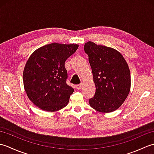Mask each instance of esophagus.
<instances>
[{"mask_svg":"<svg viewBox=\"0 0 154 154\" xmlns=\"http://www.w3.org/2000/svg\"><path fill=\"white\" fill-rule=\"evenodd\" d=\"M81 88H82V84H79V85H76V89L77 90H80Z\"/></svg>","mask_w":154,"mask_h":154,"instance_id":"esophagus-1","label":"esophagus"}]
</instances>
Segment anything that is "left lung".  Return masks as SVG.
<instances>
[{"instance_id":"8db88e82","label":"left lung","mask_w":154,"mask_h":154,"mask_svg":"<svg viewBox=\"0 0 154 154\" xmlns=\"http://www.w3.org/2000/svg\"><path fill=\"white\" fill-rule=\"evenodd\" d=\"M92 69L96 92L90 106L100 112L116 110L126 100L130 89V72L122 55L117 50L88 42L84 45Z\"/></svg>"}]
</instances>
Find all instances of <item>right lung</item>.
Here are the masks:
<instances>
[{
	"mask_svg": "<svg viewBox=\"0 0 154 154\" xmlns=\"http://www.w3.org/2000/svg\"><path fill=\"white\" fill-rule=\"evenodd\" d=\"M77 44L52 43L38 48L29 57L23 72L28 99L42 110L54 112L67 105L74 89L66 83L67 59Z\"/></svg>",
	"mask_w": 154,
	"mask_h": 154,
	"instance_id": "add662e5",
	"label": "right lung"
}]
</instances>
